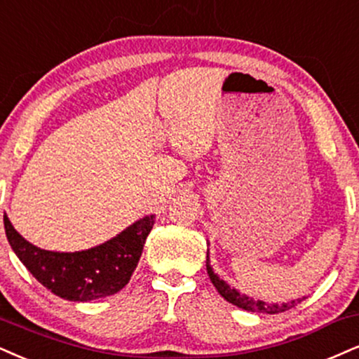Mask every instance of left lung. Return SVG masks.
I'll list each match as a JSON object with an SVG mask.
<instances>
[{"label":"left lung","instance_id":"1","mask_svg":"<svg viewBox=\"0 0 359 359\" xmlns=\"http://www.w3.org/2000/svg\"><path fill=\"white\" fill-rule=\"evenodd\" d=\"M208 245H210V243H208ZM206 271H208V276H210L211 283H213L216 290H218V293L223 296L228 303H231V304H234V306H238L241 309H246V311L276 315V313L287 311V309L296 306V304L302 303L303 299L306 298V296H303V298L293 299V302H287V303H264V302H261V299H253V298H250V296L241 294L236 287L229 286L226 281L221 280L218 274L213 271V266H211V261H210V248L206 250Z\"/></svg>","mask_w":359,"mask_h":359}]
</instances>
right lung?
Returning a JSON list of instances; mask_svg holds the SVG:
<instances>
[{
    "instance_id": "right-lung-1",
    "label": "right lung",
    "mask_w": 359,
    "mask_h": 359,
    "mask_svg": "<svg viewBox=\"0 0 359 359\" xmlns=\"http://www.w3.org/2000/svg\"><path fill=\"white\" fill-rule=\"evenodd\" d=\"M3 221L11 250L44 287L68 302L88 303L128 285L153 229L154 215L135 221L111 240L74 253L41 250L16 231L6 213Z\"/></svg>"
}]
</instances>
